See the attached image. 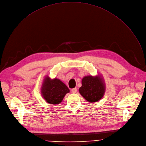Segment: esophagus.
<instances>
[{"instance_id": "esophagus-1", "label": "esophagus", "mask_w": 146, "mask_h": 146, "mask_svg": "<svg viewBox=\"0 0 146 146\" xmlns=\"http://www.w3.org/2000/svg\"><path fill=\"white\" fill-rule=\"evenodd\" d=\"M71 92H72V93H75L77 92V89L75 87V88H74V89H71Z\"/></svg>"}]
</instances>
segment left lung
<instances>
[{"mask_svg": "<svg viewBox=\"0 0 146 146\" xmlns=\"http://www.w3.org/2000/svg\"><path fill=\"white\" fill-rule=\"evenodd\" d=\"M105 84L100 75L86 76L82 80V86L79 89L81 96L89 102L100 101L105 92Z\"/></svg>", "mask_w": 146, "mask_h": 146, "instance_id": "obj_1", "label": "left lung"}]
</instances>
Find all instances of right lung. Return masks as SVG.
<instances>
[{
	"label": "right lung",
	"instance_id": "1",
	"mask_svg": "<svg viewBox=\"0 0 146 146\" xmlns=\"http://www.w3.org/2000/svg\"><path fill=\"white\" fill-rule=\"evenodd\" d=\"M41 95L49 104H59L67 93L70 92L67 86L60 79H51L45 76L41 87Z\"/></svg>",
	"mask_w": 146,
	"mask_h": 146
}]
</instances>
